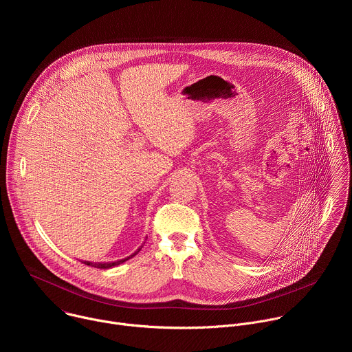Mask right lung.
Instances as JSON below:
<instances>
[{
  "instance_id": "1",
  "label": "right lung",
  "mask_w": 352,
  "mask_h": 352,
  "mask_svg": "<svg viewBox=\"0 0 352 352\" xmlns=\"http://www.w3.org/2000/svg\"><path fill=\"white\" fill-rule=\"evenodd\" d=\"M142 248V246H140ZM140 248L136 250L135 254H132L131 256H128V258H125V259H121V261H117V262H107V263H93V262H83L85 265H87V266H93V267H97V269H110V267H114V266H118V265H121V263H124V262H126L128 259H131V258H133L139 250H140Z\"/></svg>"
}]
</instances>
